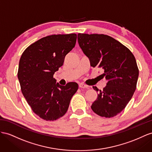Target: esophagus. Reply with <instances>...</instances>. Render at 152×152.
<instances>
[{"mask_svg": "<svg viewBox=\"0 0 152 152\" xmlns=\"http://www.w3.org/2000/svg\"><path fill=\"white\" fill-rule=\"evenodd\" d=\"M79 87L81 88H88V86H87V85H85L83 83H80L79 85Z\"/></svg>", "mask_w": 152, "mask_h": 152, "instance_id": "obj_1", "label": "esophagus"}]
</instances>
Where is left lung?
<instances>
[{
    "mask_svg": "<svg viewBox=\"0 0 152 152\" xmlns=\"http://www.w3.org/2000/svg\"><path fill=\"white\" fill-rule=\"evenodd\" d=\"M77 41L91 66L103 69L108 81L99 90L91 108L96 114L112 118L119 114L132 99L136 89L139 69L134 54L126 47L103 34H77Z\"/></svg>",
    "mask_w": 152,
    "mask_h": 152,
    "instance_id": "8db88e82",
    "label": "left lung"
}]
</instances>
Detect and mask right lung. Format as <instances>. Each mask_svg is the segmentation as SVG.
<instances>
[{
	"label": "right lung",
	"mask_w": 152,
	"mask_h": 152,
	"mask_svg": "<svg viewBox=\"0 0 152 152\" xmlns=\"http://www.w3.org/2000/svg\"><path fill=\"white\" fill-rule=\"evenodd\" d=\"M77 34H53L35 42L22 53L18 78L21 91L34 114L45 121L59 119L67 112L78 85L56 82L54 72L75 48Z\"/></svg>",
	"instance_id": "right-lung-1"
}]
</instances>
